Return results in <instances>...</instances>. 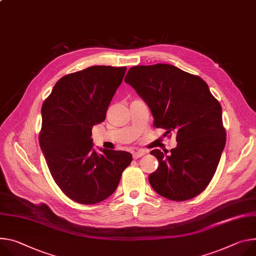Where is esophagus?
Instances as JSON below:
<instances>
[{
    "label": "esophagus",
    "instance_id": "1",
    "mask_svg": "<svg viewBox=\"0 0 256 256\" xmlns=\"http://www.w3.org/2000/svg\"><path fill=\"white\" fill-rule=\"evenodd\" d=\"M145 154H146V151H144V150H136L132 153V157H134V159H138Z\"/></svg>",
    "mask_w": 256,
    "mask_h": 256
}]
</instances>
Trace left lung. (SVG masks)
<instances>
[{"label": "left lung", "instance_id": "8db88e82", "mask_svg": "<svg viewBox=\"0 0 256 256\" xmlns=\"http://www.w3.org/2000/svg\"><path fill=\"white\" fill-rule=\"evenodd\" d=\"M124 82L147 103L156 128L176 132L170 154L151 151L159 162L149 176L152 188L174 201L196 197L214 178L226 145L220 102L201 78L170 64L134 66Z\"/></svg>", "mask_w": 256, "mask_h": 256}]
</instances>
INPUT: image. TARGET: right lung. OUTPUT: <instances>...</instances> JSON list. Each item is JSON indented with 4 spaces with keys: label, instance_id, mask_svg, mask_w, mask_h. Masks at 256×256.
<instances>
[{
    "label": "right lung",
    "instance_id": "1",
    "mask_svg": "<svg viewBox=\"0 0 256 256\" xmlns=\"http://www.w3.org/2000/svg\"><path fill=\"white\" fill-rule=\"evenodd\" d=\"M126 67L90 66L61 78L42 106L38 142L62 192L80 204H96L114 193L132 156L92 149V128L105 120Z\"/></svg>",
    "mask_w": 256,
    "mask_h": 256
}]
</instances>
